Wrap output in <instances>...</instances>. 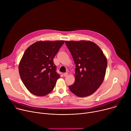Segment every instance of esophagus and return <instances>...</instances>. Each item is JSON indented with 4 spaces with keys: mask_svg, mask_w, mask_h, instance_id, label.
Returning <instances> with one entry per match:
<instances>
[{
    "mask_svg": "<svg viewBox=\"0 0 131 131\" xmlns=\"http://www.w3.org/2000/svg\"><path fill=\"white\" fill-rule=\"evenodd\" d=\"M63 75H64V76H65V77H67V76H68V73H65L63 74Z\"/></svg>",
    "mask_w": 131,
    "mask_h": 131,
    "instance_id": "34e87169",
    "label": "esophagus"
}]
</instances>
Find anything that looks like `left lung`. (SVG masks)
I'll use <instances>...</instances> for the list:
<instances>
[{
  "label": "left lung",
  "instance_id": "left-lung-1",
  "mask_svg": "<svg viewBox=\"0 0 131 131\" xmlns=\"http://www.w3.org/2000/svg\"><path fill=\"white\" fill-rule=\"evenodd\" d=\"M76 65L75 82L69 86L78 97L93 94L103 83L107 65L101 49L91 41H66Z\"/></svg>",
  "mask_w": 131,
  "mask_h": 131
}]
</instances>
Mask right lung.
I'll return each mask as SVG.
<instances>
[{
    "mask_svg": "<svg viewBox=\"0 0 131 131\" xmlns=\"http://www.w3.org/2000/svg\"><path fill=\"white\" fill-rule=\"evenodd\" d=\"M64 42L39 41L25 50L19 63V73L24 85L32 94L43 96L53 90L60 78L53 58Z\"/></svg>",
    "mask_w": 131,
    "mask_h": 131,
    "instance_id": "right-lung-1",
    "label": "right lung"
}]
</instances>
